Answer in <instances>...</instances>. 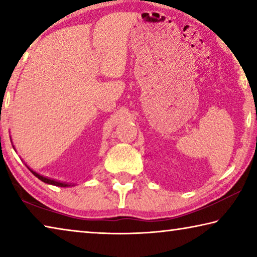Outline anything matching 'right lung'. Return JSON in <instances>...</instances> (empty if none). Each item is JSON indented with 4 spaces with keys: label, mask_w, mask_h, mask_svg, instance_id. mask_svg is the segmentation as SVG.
I'll return each mask as SVG.
<instances>
[{
    "label": "right lung",
    "mask_w": 257,
    "mask_h": 257,
    "mask_svg": "<svg viewBox=\"0 0 257 257\" xmlns=\"http://www.w3.org/2000/svg\"><path fill=\"white\" fill-rule=\"evenodd\" d=\"M27 168H28V167H27ZM28 169H29L30 172H32L35 177H37L38 179L42 180L43 182H45V184L53 185V186H59V187H69V186H71V184H67V182H62V181H58V180H55V179H51V178L44 177V176L40 175V173H37V172L33 171L32 169H30V168H28Z\"/></svg>",
    "instance_id": "right-lung-1"
}]
</instances>
